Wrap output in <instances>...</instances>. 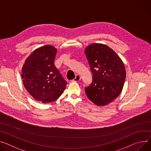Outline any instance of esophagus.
<instances>
[{
    "instance_id": "1",
    "label": "esophagus",
    "mask_w": 151,
    "mask_h": 151,
    "mask_svg": "<svg viewBox=\"0 0 151 151\" xmlns=\"http://www.w3.org/2000/svg\"><path fill=\"white\" fill-rule=\"evenodd\" d=\"M81 79V76L79 75H76L75 76V78L72 80L73 82H78Z\"/></svg>"
}]
</instances>
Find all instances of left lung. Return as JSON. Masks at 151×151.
<instances>
[{"instance_id": "obj_1", "label": "left lung", "mask_w": 151, "mask_h": 151, "mask_svg": "<svg viewBox=\"0 0 151 151\" xmlns=\"http://www.w3.org/2000/svg\"><path fill=\"white\" fill-rule=\"evenodd\" d=\"M93 74L90 86L85 88L88 98L95 105L105 106L120 95L126 78V69L121 58L109 46L93 43L85 49Z\"/></svg>"}]
</instances>
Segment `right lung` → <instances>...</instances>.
Masks as SVG:
<instances>
[{
    "label": "right lung",
    "mask_w": 151,
    "mask_h": 151,
    "mask_svg": "<svg viewBox=\"0 0 151 151\" xmlns=\"http://www.w3.org/2000/svg\"><path fill=\"white\" fill-rule=\"evenodd\" d=\"M57 49L46 45L34 50L22 67L23 85L37 101H56L65 89L67 82L54 65Z\"/></svg>",
    "instance_id": "add662e5"
}]
</instances>
